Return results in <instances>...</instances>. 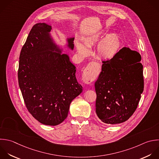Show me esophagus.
<instances>
[{
    "label": "esophagus",
    "instance_id": "esophagus-1",
    "mask_svg": "<svg viewBox=\"0 0 159 159\" xmlns=\"http://www.w3.org/2000/svg\"><path fill=\"white\" fill-rule=\"evenodd\" d=\"M99 64L96 61H91L83 71L82 77L83 81L89 84L93 81L96 73L98 71Z\"/></svg>",
    "mask_w": 159,
    "mask_h": 159
}]
</instances>
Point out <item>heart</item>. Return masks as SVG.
I'll return each instance as SVG.
<instances>
[{
	"instance_id": "1",
	"label": "heart",
	"mask_w": 159,
	"mask_h": 159,
	"mask_svg": "<svg viewBox=\"0 0 159 159\" xmlns=\"http://www.w3.org/2000/svg\"><path fill=\"white\" fill-rule=\"evenodd\" d=\"M102 38V35L101 34L95 35L94 37L89 39L86 43V45L87 47H90L92 44L99 42ZM119 47V40L118 37L114 34L110 35L106 37L99 43L97 48V53L101 58L111 59L116 55ZM78 49L79 52L83 55H86L89 52V49L81 44L78 45Z\"/></svg>"
}]
</instances>
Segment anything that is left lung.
<instances>
[{"label":"left lung","instance_id":"1","mask_svg":"<svg viewBox=\"0 0 159 159\" xmlns=\"http://www.w3.org/2000/svg\"><path fill=\"white\" fill-rule=\"evenodd\" d=\"M140 60L138 52L124 47L111 59L102 61V71L94 86L96 112L103 122H124L136 110L143 91Z\"/></svg>","mask_w":159,"mask_h":159}]
</instances>
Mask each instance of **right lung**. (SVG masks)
<instances>
[{
	"label": "right lung",
	"instance_id": "obj_1",
	"mask_svg": "<svg viewBox=\"0 0 159 159\" xmlns=\"http://www.w3.org/2000/svg\"><path fill=\"white\" fill-rule=\"evenodd\" d=\"M51 29L44 23L32 28L20 52L18 80L32 116L43 124L57 125L66 118L71 101L83 89L76 78V67L50 38ZM73 40H68L72 50Z\"/></svg>",
	"mask_w": 159,
	"mask_h": 159
}]
</instances>
